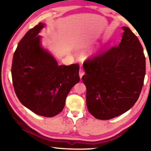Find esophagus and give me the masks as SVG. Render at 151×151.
Masks as SVG:
<instances>
[{
    "label": "esophagus",
    "mask_w": 151,
    "mask_h": 151,
    "mask_svg": "<svg viewBox=\"0 0 151 151\" xmlns=\"http://www.w3.org/2000/svg\"><path fill=\"white\" fill-rule=\"evenodd\" d=\"M84 74H85V73H84V70H83L82 68L80 69V70H79V76H80V77H81V78H82V76L84 75Z\"/></svg>",
    "instance_id": "1"
}]
</instances>
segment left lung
<instances>
[{
	"label": "left lung",
	"mask_w": 151,
	"mask_h": 151,
	"mask_svg": "<svg viewBox=\"0 0 151 151\" xmlns=\"http://www.w3.org/2000/svg\"><path fill=\"white\" fill-rule=\"evenodd\" d=\"M119 45L102 50L83 63L86 104L98 119L124 114L138 99L145 75V57L138 38L129 28Z\"/></svg>",
	"instance_id": "1"
}]
</instances>
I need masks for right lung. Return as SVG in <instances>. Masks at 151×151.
Wrapping results in <instances>:
<instances>
[{"label": "right lung", "mask_w": 151, "mask_h": 151, "mask_svg": "<svg viewBox=\"0 0 151 151\" xmlns=\"http://www.w3.org/2000/svg\"><path fill=\"white\" fill-rule=\"evenodd\" d=\"M40 22L19 41L13 57L12 76L19 101L41 116L51 117L63 110L71 88L80 81L79 65H58L41 46L44 27Z\"/></svg>", "instance_id": "right-lung-1"}]
</instances>
